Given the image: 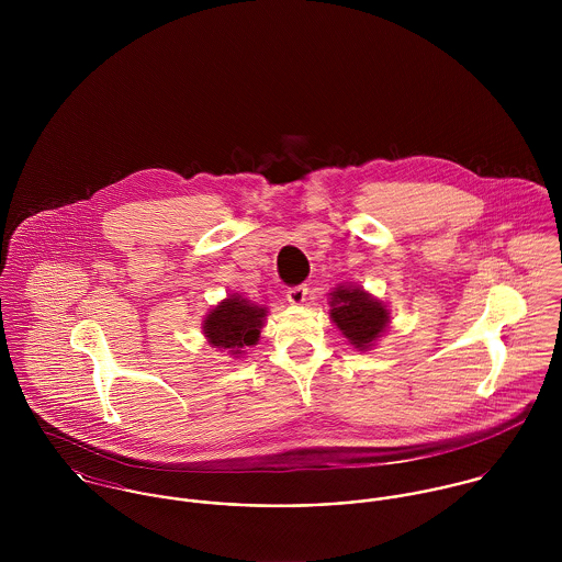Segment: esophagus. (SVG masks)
<instances>
[{"label": "esophagus", "mask_w": 562, "mask_h": 562, "mask_svg": "<svg viewBox=\"0 0 562 562\" xmlns=\"http://www.w3.org/2000/svg\"><path fill=\"white\" fill-rule=\"evenodd\" d=\"M307 292H310V290H307V285L290 288V290H288V294H285V296H288V303H290V305H303V303L307 301Z\"/></svg>", "instance_id": "1"}]
</instances>
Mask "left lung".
I'll return each mask as SVG.
<instances>
[{
	"mask_svg": "<svg viewBox=\"0 0 562 562\" xmlns=\"http://www.w3.org/2000/svg\"><path fill=\"white\" fill-rule=\"evenodd\" d=\"M328 307L333 324L361 352L372 350L392 324L390 305L359 285H337L328 294Z\"/></svg>",
	"mask_w": 562,
	"mask_h": 562,
	"instance_id": "left-lung-1",
	"label": "left lung"
}]
</instances>
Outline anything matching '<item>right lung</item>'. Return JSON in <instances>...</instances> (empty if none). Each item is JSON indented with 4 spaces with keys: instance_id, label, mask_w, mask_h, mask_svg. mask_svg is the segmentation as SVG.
Instances as JSON below:
<instances>
[{
    "instance_id": "obj_1",
    "label": "right lung",
    "mask_w": 562,
    "mask_h": 562,
    "mask_svg": "<svg viewBox=\"0 0 562 562\" xmlns=\"http://www.w3.org/2000/svg\"><path fill=\"white\" fill-rule=\"evenodd\" d=\"M266 316L268 307L255 305L241 294H229L207 312L201 326L212 348L240 357L246 352V346H255L259 341Z\"/></svg>"
}]
</instances>
